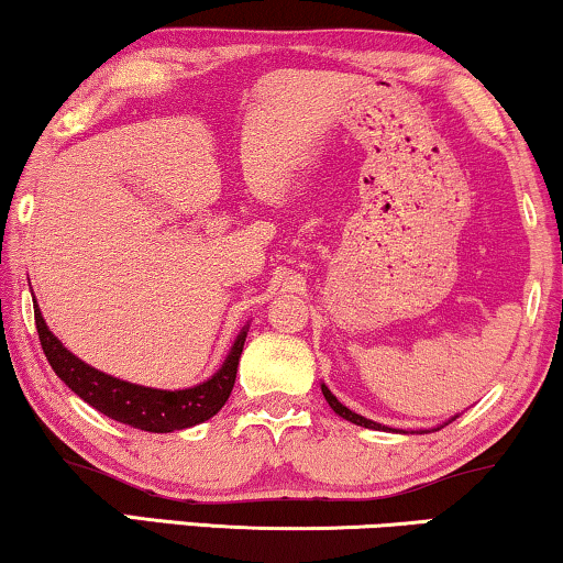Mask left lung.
Masks as SVG:
<instances>
[{"mask_svg":"<svg viewBox=\"0 0 563 563\" xmlns=\"http://www.w3.org/2000/svg\"><path fill=\"white\" fill-rule=\"evenodd\" d=\"M320 389H322V395H325V399H328V405L333 407V412L335 415H341L343 420H349V422H353V426H361V428H372V430H391V428H387V426H382V422H374V420H366L364 415H356L353 410H349V407L345 405H341L335 399V395L333 391H330L325 384H320Z\"/></svg>","mask_w":563,"mask_h":563,"instance_id":"left-lung-1","label":"left lung"}]
</instances>
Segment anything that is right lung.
<instances>
[{"instance_id":"right-lung-1","label":"right lung","mask_w":563,"mask_h":563,"mask_svg":"<svg viewBox=\"0 0 563 563\" xmlns=\"http://www.w3.org/2000/svg\"><path fill=\"white\" fill-rule=\"evenodd\" d=\"M35 328L37 335H41L45 358H48L53 372H56L58 379L64 382L74 395H79L84 402H89L95 410L104 412L107 418L125 422L130 428L148 430V433H174V430L199 426V422L218 415L222 410V405L228 402L230 391H233L238 361H241L245 335H249V328H243L241 335L235 338L228 358L222 361V366L212 374V379L189 389L168 391L114 379V376L84 364L79 356H74L71 351L64 349V343L51 333L41 310H37V305Z\"/></svg>"}]
</instances>
